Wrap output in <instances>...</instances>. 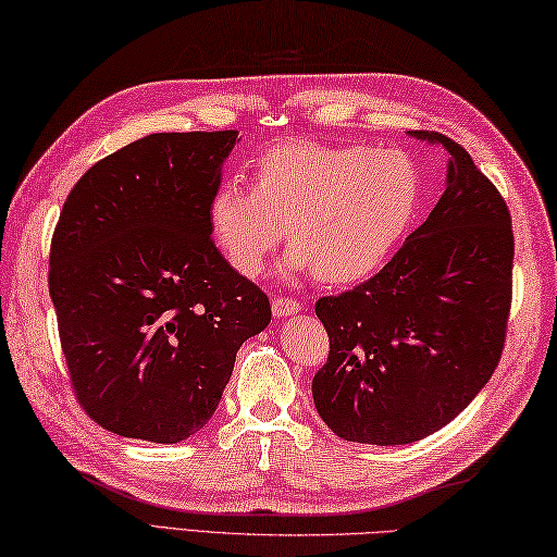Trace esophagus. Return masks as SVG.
<instances>
[{"mask_svg": "<svg viewBox=\"0 0 557 557\" xmlns=\"http://www.w3.org/2000/svg\"><path fill=\"white\" fill-rule=\"evenodd\" d=\"M301 311V304L292 297H275L272 299V313L277 318H287V315H297Z\"/></svg>", "mask_w": 557, "mask_h": 557, "instance_id": "34e87169", "label": "esophagus"}]
</instances>
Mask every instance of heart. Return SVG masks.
<instances>
[{
  "label": "heart",
  "mask_w": 557,
  "mask_h": 557,
  "mask_svg": "<svg viewBox=\"0 0 557 557\" xmlns=\"http://www.w3.org/2000/svg\"><path fill=\"white\" fill-rule=\"evenodd\" d=\"M423 194L421 172L399 150L280 140L253 162V188L218 186L208 206L212 239L246 277L260 275L285 239L292 268L323 285H351L385 263Z\"/></svg>",
  "instance_id": "obj_1"
}]
</instances>
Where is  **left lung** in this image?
Returning a JSON list of instances; mask_svg holds the SVG:
<instances>
[{
	"label": "left lung",
	"instance_id": "1",
	"mask_svg": "<svg viewBox=\"0 0 557 557\" xmlns=\"http://www.w3.org/2000/svg\"><path fill=\"white\" fill-rule=\"evenodd\" d=\"M447 152V188L429 220L371 280L315 301L330 351L313 401L349 443L407 445L469 407L498 366L512 306V218L469 152Z\"/></svg>",
	"mask_w": 557,
	"mask_h": 557
}]
</instances>
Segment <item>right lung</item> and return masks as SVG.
<instances>
[{
	"label": "right lung",
	"mask_w": 557,
	"mask_h": 557,
	"mask_svg": "<svg viewBox=\"0 0 557 557\" xmlns=\"http://www.w3.org/2000/svg\"><path fill=\"white\" fill-rule=\"evenodd\" d=\"M239 132L150 134L81 176L50 244L69 383L116 435L180 443L203 429L270 299L212 242L208 206Z\"/></svg>",
	"instance_id": "add662e5"
}]
</instances>
